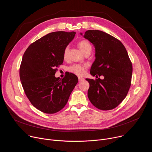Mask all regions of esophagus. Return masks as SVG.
Wrapping results in <instances>:
<instances>
[{
  "label": "esophagus",
  "mask_w": 152,
  "mask_h": 152,
  "mask_svg": "<svg viewBox=\"0 0 152 152\" xmlns=\"http://www.w3.org/2000/svg\"><path fill=\"white\" fill-rule=\"evenodd\" d=\"M78 79H79V82H81V81H83L84 80V78H83L82 77H78Z\"/></svg>",
  "instance_id": "obj_1"
}]
</instances>
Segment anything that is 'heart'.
<instances>
[{
    "mask_svg": "<svg viewBox=\"0 0 152 152\" xmlns=\"http://www.w3.org/2000/svg\"><path fill=\"white\" fill-rule=\"evenodd\" d=\"M79 46L81 50L85 53L88 52H91L92 46L89 41L87 40H81L79 42ZM69 46H67L65 48L63 53V56L64 59H67L69 57ZM87 67V65L86 64H75L72 65L68 68V70L76 75L82 76L84 74L86 68Z\"/></svg>",
    "mask_w": 152,
    "mask_h": 152,
    "instance_id": "1",
    "label": "heart"
}]
</instances>
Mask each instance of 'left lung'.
Returning <instances> with one entry per match:
<instances>
[{"label": "left lung", "mask_w": 152, "mask_h": 152, "mask_svg": "<svg viewBox=\"0 0 152 152\" xmlns=\"http://www.w3.org/2000/svg\"><path fill=\"white\" fill-rule=\"evenodd\" d=\"M83 37L93 43L96 50L91 75L104 76L103 79H86L90 83L88 99L99 110H113L127 94L131 85L132 62L122 42L111 35L99 30H88Z\"/></svg>", "instance_id": "8db88e82"}]
</instances>
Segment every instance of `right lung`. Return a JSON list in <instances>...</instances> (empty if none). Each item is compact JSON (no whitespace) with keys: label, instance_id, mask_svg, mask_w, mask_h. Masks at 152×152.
Segmentation results:
<instances>
[{"label":"right lung","instance_id":"obj_1","mask_svg":"<svg viewBox=\"0 0 152 152\" xmlns=\"http://www.w3.org/2000/svg\"><path fill=\"white\" fill-rule=\"evenodd\" d=\"M75 32L57 31L35 41L28 48L21 60L20 78L31 104L46 114L56 113L66 106L78 82L73 73L55 77L62 64L64 50L75 37Z\"/></svg>","mask_w":152,"mask_h":152}]
</instances>
